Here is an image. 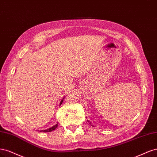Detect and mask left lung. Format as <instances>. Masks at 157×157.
Wrapping results in <instances>:
<instances>
[{
  "mask_svg": "<svg viewBox=\"0 0 157 157\" xmlns=\"http://www.w3.org/2000/svg\"><path fill=\"white\" fill-rule=\"evenodd\" d=\"M91 125H93V124H91Z\"/></svg>",
  "mask_w": 157,
  "mask_h": 157,
  "instance_id": "left-lung-1",
  "label": "left lung"
}]
</instances>
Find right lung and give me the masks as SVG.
<instances>
[{
  "instance_id": "add662e5",
  "label": "right lung",
  "mask_w": 157,
  "mask_h": 157,
  "mask_svg": "<svg viewBox=\"0 0 157 157\" xmlns=\"http://www.w3.org/2000/svg\"><path fill=\"white\" fill-rule=\"evenodd\" d=\"M63 99L60 101V105H61V104L63 103ZM57 126H58V124H57L56 125H54L53 127H52V128H49V129H47V130H40V132H52V131H53V130H54L55 128H56L57 127Z\"/></svg>"
}]
</instances>
